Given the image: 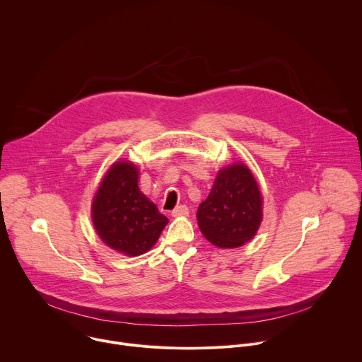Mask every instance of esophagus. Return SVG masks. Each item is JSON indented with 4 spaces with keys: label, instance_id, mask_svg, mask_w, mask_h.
I'll use <instances>...</instances> for the list:
<instances>
[{
    "label": "esophagus",
    "instance_id": "34e87169",
    "mask_svg": "<svg viewBox=\"0 0 362 362\" xmlns=\"http://www.w3.org/2000/svg\"><path fill=\"white\" fill-rule=\"evenodd\" d=\"M189 215V208L186 204H180L177 208L172 212L173 218H179V216H187Z\"/></svg>",
    "mask_w": 362,
    "mask_h": 362
}]
</instances>
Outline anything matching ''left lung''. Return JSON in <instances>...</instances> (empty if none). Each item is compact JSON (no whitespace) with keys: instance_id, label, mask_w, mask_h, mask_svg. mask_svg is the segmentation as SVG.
Returning <instances> with one entry per match:
<instances>
[{"instance_id":"obj_1","label":"left lung","mask_w":362,"mask_h":362,"mask_svg":"<svg viewBox=\"0 0 362 362\" xmlns=\"http://www.w3.org/2000/svg\"><path fill=\"white\" fill-rule=\"evenodd\" d=\"M196 218L215 246L238 247L250 240L262 221V196L250 170L242 163L222 169Z\"/></svg>"}]
</instances>
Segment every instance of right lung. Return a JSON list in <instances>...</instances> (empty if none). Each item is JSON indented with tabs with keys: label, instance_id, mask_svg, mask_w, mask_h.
I'll list each match as a JSON object with an SVG mask.
<instances>
[{
	"label": "right lung",
	"instance_id": "right-lung-1",
	"mask_svg": "<svg viewBox=\"0 0 362 362\" xmlns=\"http://www.w3.org/2000/svg\"><path fill=\"white\" fill-rule=\"evenodd\" d=\"M137 168L115 163L100 183L91 206L94 228L107 246L139 256L158 242L168 218L139 189Z\"/></svg>",
	"mask_w": 362,
	"mask_h": 362
}]
</instances>
